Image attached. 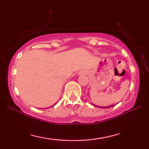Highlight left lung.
Listing matches in <instances>:
<instances>
[{"label":"left lung","instance_id":"left-lung-1","mask_svg":"<svg viewBox=\"0 0 149 149\" xmlns=\"http://www.w3.org/2000/svg\"><path fill=\"white\" fill-rule=\"evenodd\" d=\"M93 105H94V106H95V107H97V106H96V105H95V104H93ZM114 105H115V104H113V105H111V106H108V107H100V108H109V107H113Z\"/></svg>","mask_w":149,"mask_h":149}]
</instances>
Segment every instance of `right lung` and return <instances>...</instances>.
Masks as SVG:
<instances>
[{
    "mask_svg": "<svg viewBox=\"0 0 149 149\" xmlns=\"http://www.w3.org/2000/svg\"><path fill=\"white\" fill-rule=\"evenodd\" d=\"M53 106H54V105H53Z\"/></svg>",
    "mask_w": 149,
    "mask_h": 149,
    "instance_id": "right-lung-1",
    "label": "right lung"
}]
</instances>
